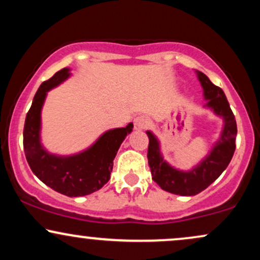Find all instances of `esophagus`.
I'll list each match as a JSON object with an SVG mask.
<instances>
[{
    "instance_id": "esophagus-1",
    "label": "esophagus",
    "mask_w": 260,
    "mask_h": 260,
    "mask_svg": "<svg viewBox=\"0 0 260 260\" xmlns=\"http://www.w3.org/2000/svg\"><path fill=\"white\" fill-rule=\"evenodd\" d=\"M133 126L136 131H143L148 127V120L143 116H138V117L134 118Z\"/></svg>"
}]
</instances>
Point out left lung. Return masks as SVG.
Returning <instances> with one entry per match:
<instances>
[{"label":"left lung","mask_w":260,"mask_h":260,"mask_svg":"<svg viewBox=\"0 0 260 260\" xmlns=\"http://www.w3.org/2000/svg\"><path fill=\"white\" fill-rule=\"evenodd\" d=\"M197 76L204 91V99L207 100L205 107L213 110L216 116H220L223 120L220 138L207 156L189 171H181L172 168L164 160L159 140L150 131L147 132L149 137L148 162L153 180L159 184L161 189L172 194L186 197L201 193L228 168L234 156L237 134L235 115L226 99L225 92L221 88L214 85L204 73L197 71Z\"/></svg>","instance_id":"8db88e82"}]
</instances>
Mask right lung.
<instances>
[{
    "mask_svg": "<svg viewBox=\"0 0 260 260\" xmlns=\"http://www.w3.org/2000/svg\"><path fill=\"white\" fill-rule=\"evenodd\" d=\"M70 68H63L44 82L35 94L26 113L23 145L26 161L34 175L46 186L67 197H82L99 190L110 180L113 159L133 123L110 129L96 142L78 154L61 156L49 153L41 144V109L47 91L70 78Z\"/></svg>",
    "mask_w": 260,
    "mask_h": 260,
    "instance_id": "add662e5",
    "label": "right lung"
}]
</instances>
